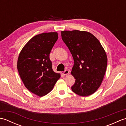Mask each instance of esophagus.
<instances>
[{"label":"esophagus","mask_w":126,"mask_h":126,"mask_svg":"<svg viewBox=\"0 0 126 126\" xmlns=\"http://www.w3.org/2000/svg\"><path fill=\"white\" fill-rule=\"evenodd\" d=\"M69 73V71L68 70H65L64 71H62V74L63 75H68Z\"/></svg>","instance_id":"1"}]
</instances>
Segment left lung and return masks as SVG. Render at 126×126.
Here are the masks:
<instances>
[{
	"label": "left lung",
	"mask_w": 126,
	"mask_h": 126,
	"mask_svg": "<svg viewBox=\"0 0 126 126\" xmlns=\"http://www.w3.org/2000/svg\"><path fill=\"white\" fill-rule=\"evenodd\" d=\"M61 36L74 61L71 73L75 82L72 90L82 96L93 94L100 87L106 73L105 51L98 40L87 31H63Z\"/></svg>",
	"instance_id": "8db88e82"
}]
</instances>
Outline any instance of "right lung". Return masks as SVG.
Instances as JSON below:
<instances>
[{
    "instance_id": "right-lung-1",
    "label": "right lung",
    "mask_w": 126,
    "mask_h": 126,
    "mask_svg": "<svg viewBox=\"0 0 126 126\" xmlns=\"http://www.w3.org/2000/svg\"><path fill=\"white\" fill-rule=\"evenodd\" d=\"M57 39V32L37 34L25 44L19 55L17 69L24 84L41 97L52 90L61 77L52 70L49 57Z\"/></svg>"
}]
</instances>
